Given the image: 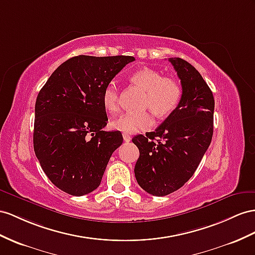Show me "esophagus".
Listing matches in <instances>:
<instances>
[{"instance_id": "1", "label": "esophagus", "mask_w": 255, "mask_h": 255, "mask_svg": "<svg viewBox=\"0 0 255 255\" xmlns=\"http://www.w3.org/2000/svg\"><path fill=\"white\" fill-rule=\"evenodd\" d=\"M123 138H124V141L125 142H129L130 140H131V136H130L128 133H126V132H124L123 133Z\"/></svg>"}]
</instances>
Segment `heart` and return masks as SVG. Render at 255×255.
Here are the masks:
<instances>
[{"label": "heart", "instance_id": "obj_1", "mask_svg": "<svg viewBox=\"0 0 255 255\" xmlns=\"http://www.w3.org/2000/svg\"><path fill=\"white\" fill-rule=\"evenodd\" d=\"M130 82L144 90L142 108L151 110L158 117L170 115L181 100L182 89L179 83L171 77L162 76L156 70L149 68L136 70L130 75ZM101 98L103 107L108 112L116 113L119 111V88L115 82L106 85ZM153 124L154 120L148 112L124 113L111 122V126L126 133H138L149 129Z\"/></svg>", "mask_w": 255, "mask_h": 255}]
</instances>
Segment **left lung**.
I'll return each mask as SVG.
<instances>
[{"label":"left lung","instance_id":"obj_1","mask_svg":"<svg viewBox=\"0 0 255 255\" xmlns=\"http://www.w3.org/2000/svg\"><path fill=\"white\" fill-rule=\"evenodd\" d=\"M169 61L182 85L178 107L155 131L132 138L140 152L134 166L136 182L158 197L179 190L192 178L213 134L211 89L191 63L181 58Z\"/></svg>","mask_w":255,"mask_h":255}]
</instances>
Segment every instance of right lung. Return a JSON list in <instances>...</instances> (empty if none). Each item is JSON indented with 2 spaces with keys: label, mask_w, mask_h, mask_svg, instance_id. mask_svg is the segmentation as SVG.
Segmentation results:
<instances>
[{
  "label": "right lung",
  "mask_w": 255,
  "mask_h": 255,
  "mask_svg": "<svg viewBox=\"0 0 255 255\" xmlns=\"http://www.w3.org/2000/svg\"><path fill=\"white\" fill-rule=\"evenodd\" d=\"M131 56L80 55L50 75L35 102L33 146L45 174L59 190L83 196L100 185L108 162L123 143L121 131H104L106 85Z\"/></svg>",
  "instance_id": "right-lung-1"
}]
</instances>
